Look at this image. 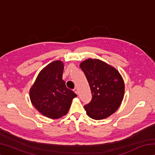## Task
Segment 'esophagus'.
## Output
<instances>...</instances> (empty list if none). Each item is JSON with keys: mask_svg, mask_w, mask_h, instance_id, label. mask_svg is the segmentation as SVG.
I'll list each match as a JSON object with an SVG mask.
<instances>
[{"mask_svg": "<svg viewBox=\"0 0 155 155\" xmlns=\"http://www.w3.org/2000/svg\"><path fill=\"white\" fill-rule=\"evenodd\" d=\"M74 92H75L76 94H78V90H77V88L74 89Z\"/></svg>", "mask_w": 155, "mask_h": 155, "instance_id": "1", "label": "esophagus"}]
</instances>
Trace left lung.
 I'll list each match as a JSON object with an SVG mask.
<instances>
[{"instance_id": "obj_1", "label": "left lung", "mask_w": 155, "mask_h": 155, "mask_svg": "<svg viewBox=\"0 0 155 155\" xmlns=\"http://www.w3.org/2000/svg\"><path fill=\"white\" fill-rule=\"evenodd\" d=\"M80 67L90 85L91 101L84 106L87 115L103 120L117 111L124 98V83L115 68L101 60L88 59Z\"/></svg>"}]
</instances>
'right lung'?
<instances>
[{
	"mask_svg": "<svg viewBox=\"0 0 155 155\" xmlns=\"http://www.w3.org/2000/svg\"><path fill=\"white\" fill-rule=\"evenodd\" d=\"M64 63L54 61L44 68L29 91L31 103L44 116L58 119L66 115L77 95L62 79Z\"/></svg>",
	"mask_w": 155,
	"mask_h": 155,
	"instance_id": "right-lung-1",
	"label": "right lung"
}]
</instances>
